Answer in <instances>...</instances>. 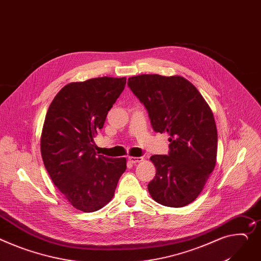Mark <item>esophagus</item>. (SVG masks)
Here are the masks:
<instances>
[{"instance_id":"34e87169","label":"esophagus","mask_w":261,"mask_h":261,"mask_svg":"<svg viewBox=\"0 0 261 261\" xmlns=\"http://www.w3.org/2000/svg\"><path fill=\"white\" fill-rule=\"evenodd\" d=\"M128 160H129L130 163L136 164V163L143 161V158L142 156H128Z\"/></svg>"}]
</instances>
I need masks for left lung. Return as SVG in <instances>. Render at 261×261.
Returning a JSON list of instances; mask_svg holds the SVG:
<instances>
[{
    "label": "left lung",
    "instance_id": "8db88e82",
    "mask_svg": "<svg viewBox=\"0 0 261 261\" xmlns=\"http://www.w3.org/2000/svg\"><path fill=\"white\" fill-rule=\"evenodd\" d=\"M128 88L147 110L155 133H168L167 154H153L151 197L163 206L184 207L203 190L216 163L217 130L209 106L181 76L143 74L128 78Z\"/></svg>",
    "mask_w": 261,
    "mask_h": 261
}]
</instances>
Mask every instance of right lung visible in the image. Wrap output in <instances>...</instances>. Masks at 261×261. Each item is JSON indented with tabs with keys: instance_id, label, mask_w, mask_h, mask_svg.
<instances>
[{
	"instance_id": "right-lung-1",
	"label": "right lung",
	"mask_w": 261,
	"mask_h": 261,
	"mask_svg": "<svg viewBox=\"0 0 261 261\" xmlns=\"http://www.w3.org/2000/svg\"><path fill=\"white\" fill-rule=\"evenodd\" d=\"M125 84V77L72 83L58 92L46 115L41 139L44 165L70 204L84 212L107 205L126 169L125 158L105 156L94 149V138Z\"/></svg>"
}]
</instances>
